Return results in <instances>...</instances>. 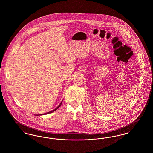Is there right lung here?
Masks as SVG:
<instances>
[{"instance_id":"right-lung-1","label":"right lung","mask_w":153,"mask_h":153,"mask_svg":"<svg viewBox=\"0 0 153 153\" xmlns=\"http://www.w3.org/2000/svg\"><path fill=\"white\" fill-rule=\"evenodd\" d=\"M62 101L59 104V105H58V107H57V108H56L55 109H53V110H52L51 111H50V112H47V113H45V114H40V115H36L37 116H39V115H46V114H51V113H52V112H53L54 111H56L57 109H58V108L61 106V104H62Z\"/></svg>"}]
</instances>
